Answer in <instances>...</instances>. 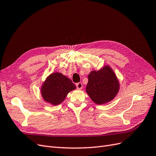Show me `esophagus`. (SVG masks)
Instances as JSON below:
<instances>
[{
	"instance_id": "34e87169",
	"label": "esophagus",
	"mask_w": 156,
	"mask_h": 156,
	"mask_svg": "<svg viewBox=\"0 0 156 156\" xmlns=\"http://www.w3.org/2000/svg\"><path fill=\"white\" fill-rule=\"evenodd\" d=\"M76 88L78 89H80V90L82 89L83 88V85H82V83H81V82L77 83L76 85Z\"/></svg>"
}]
</instances>
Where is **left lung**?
I'll use <instances>...</instances> for the list:
<instances>
[{
	"label": "left lung",
	"mask_w": 156,
	"mask_h": 156,
	"mask_svg": "<svg viewBox=\"0 0 156 156\" xmlns=\"http://www.w3.org/2000/svg\"><path fill=\"white\" fill-rule=\"evenodd\" d=\"M119 87V80L108 65L99 71H93L88 75L86 92L95 104H104L112 101L117 94Z\"/></svg>",
	"instance_id": "8db88e82"
}]
</instances>
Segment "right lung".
Wrapping results in <instances>:
<instances>
[{
	"instance_id": "right-lung-1",
	"label": "right lung",
	"mask_w": 156,
	"mask_h": 156,
	"mask_svg": "<svg viewBox=\"0 0 156 156\" xmlns=\"http://www.w3.org/2000/svg\"><path fill=\"white\" fill-rule=\"evenodd\" d=\"M76 89L71 80L60 73L49 75L42 84L41 93L45 102L56 105L64 101L67 94Z\"/></svg>"
}]
</instances>
